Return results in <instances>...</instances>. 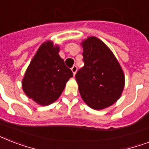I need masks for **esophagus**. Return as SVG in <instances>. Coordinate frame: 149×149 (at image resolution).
I'll return each instance as SVG.
<instances>
[{
    "mask_svg": "<svg viewBox=\"0 0 149 149\" xmlns=\"http://www.w3.org/2000/svg\"><path fill=\"white\" fill-rule=\"evenodd\" d=\"M71 70H72V73H73V75L76 74V72H77V66L76 65H74L73 66H72V68H71Z\"/></svg>",
    "mask_w": 149,
    "mask_h": 149,
    "instance_id": "1",
    "label": "esophagus"
}]
</instances>
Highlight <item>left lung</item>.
Masks as SVG:
<instances>
[{"instance_id":"1","label":"left lung","mask_w":149,"mask_h":149,"mask_svg":"<svg viewBox=\"0 0 149 149\" xmlns=\"http://www.w3.org/2000/svg\"><path fill=\"white\" fill-rule=\"evenodd\" d=\"M82 45L84 65L75 78L84 102L91 108L101 110L120 98L125 86L124 72L112 52L97 38L90 37Z\"/></svg>"}]
</instances>
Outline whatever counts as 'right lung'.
<instances>
[{
    "label": "right lung",
    "instance_id": "1",
    "mask_svg": "<svg viewBox=\"0 0 149 149\" xmlns=\"http://www.w3.org/2000/svg\"><path fill=\"white\" fill-rule=\"evenodd\" d=\"M52 42L43 43L28 67L22 81L26 95L40 105H49L59 97L65 84L73 77Z\"/></svg>",
    "mask_w": 149,
    "mask_h": 149
}]
</instances>
